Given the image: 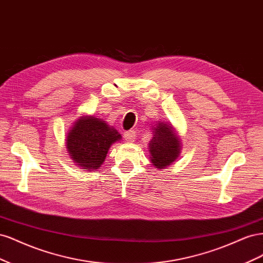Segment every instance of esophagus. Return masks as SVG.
<instances>
[{"instance_id": "obj_1", "label": "esophagus", "mask_w": 263, "mask_h": 263, "mask_svg": "<svg viewBox=\"0 0 263 263\" xmlns=\"http://www.w3.org/2000/svg\"><path fill=\"white\" fill-rule=\"evenodd\" d=\"M135 137H136V133H135L134 130L124 133V138L127 142H133L135 140Z\"/></svg>"}]
</instances>
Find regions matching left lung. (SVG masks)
Returning <instances> with one entry per match:
<instances>
[{"instance_id":"1","label":"left lung","mask_w":263,"mask_h":263,"mask_svg":"<svg viewBox=\"0 0 263 263\" xmlns=\"http://www.w3.org/2000/svg\"><path fill=\"white\" fill-rule=\"evenodd\" d=\"M151 162L156 168L170 165L179 157L180 140L168 124L160 123L154 127V137L149 142Z\"/></svg>"}]
</instances>
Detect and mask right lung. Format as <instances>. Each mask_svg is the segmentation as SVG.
I'll use <instances>...</instances> for the list:
<instances>
[{"label": "right lung", "instance_id": "right-lung-1", "mask_svg": "<svg viewBox=\"0 0 263 263\" xmlns=\"http://www.w3.org/2000/svg\"><path fill=\"white\" fill-rule=\"evenodd\" d=\"M121 138L117 130L101 118L83 117L69 132L67 148L78 165L85 170H95L104 162L110 145Z\"/></svg>", "mask_w": 263, "mask_h": 263}]
</instances>
